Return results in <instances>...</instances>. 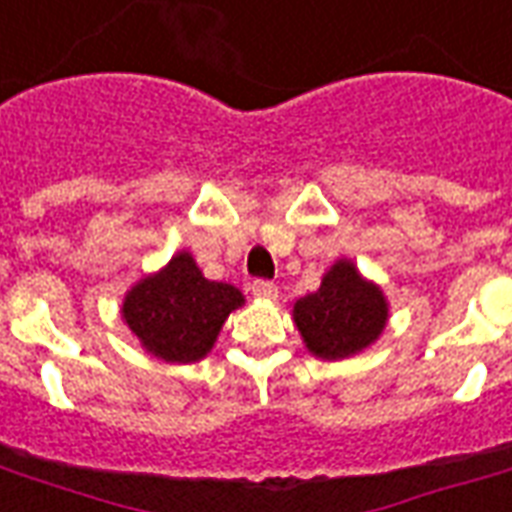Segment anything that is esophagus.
<instances>
[{
  "mask_svg": "<svg viewBox=\"0 0 512 512\" xmlns=\"http://www.w3.org/2000/svg\"><path fill=\"white\" fill-rule=\"evenodd\" d=\"M252 295H255V298L274 301V298H279V287H276L274 282H266V279H257V282H252Z\"/></svg>",
  "mask_w": 512,
  "mask_h": 512,
  "instance_id": "esophagus-1",
  "label": "esophagus"
}]
</instances>
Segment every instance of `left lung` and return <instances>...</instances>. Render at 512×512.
Listing matches in <instances>:
<instances>
[{"mask_svg":"<svg viewBox=\"0 0 512 512\" xmlns=\"http://www.w3.org/2000/svg\"><path fill=\"white\" fill-rule=\"evenodd\" d=\"M391 317L382 287L339 257L314 293L293 304V323L306 350L320 361H344L369 350Z\"/></svg>","mask_w":512,"mask_h":512,"instance_id":"obj_1","label":"left lung"}]
</instances>
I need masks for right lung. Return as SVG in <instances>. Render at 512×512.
I'll list each match as a JSON object with an SVG mask.
<instances>
[{
  "mask_svg": "<svg viewBox=\"0 0 512 512\" xmlns=\"http://www.w3.org/2000/svg\"><path fill=\"white\" fill-rule=\"evenodd\" d=\"M241 306L244 293L238 287L206 279L192 252L181 249L127 290L121 320L154 358L195 363L211 352L225 320Z\"/></svg>",
  "mask_w": 512,
  "mask_h": 512,
  "instance_id": "1",
  "label": "right lung"
}]
</instances>
